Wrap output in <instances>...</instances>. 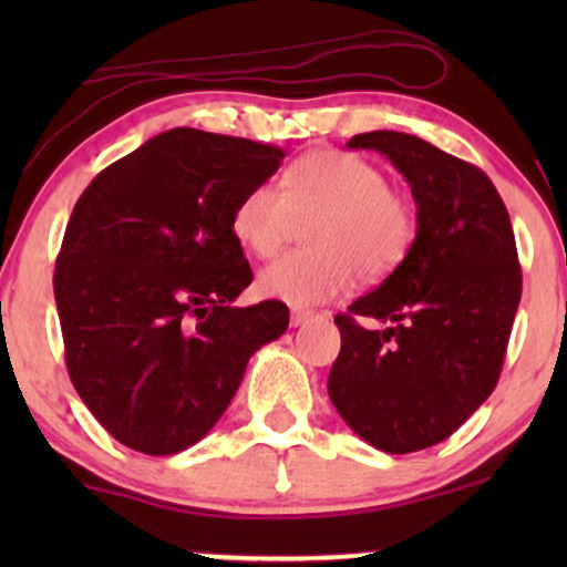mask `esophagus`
Returning <instances> with one entry per match:
<instances>
[{"mask_svg": "<svg viewBox=\"0 0 567 567\" xmlns=\"http://www.w3.org/2000/svg\"><path fill=\"white\" fill-rule=\"evenodd\" d=\"M311 317H315V311H303V309H292V315H290V324L292 328H298V324H303V322H309Z\"/></svg>", "mask_w": 567, "mask_h": 567, "instance_id": "1", "label": "esophagus"}]
</instances>
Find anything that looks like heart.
Listing matches in <instances>:
<instances>
[{"instance_id":"heart-1","label":"heart","mask_w":567,"mask_h":567,"mask_svg":"<svg viewBox=\"0 0 567 567\" xmlns=\"http://www.w3.org/2000/svg\"><path fill=\"white\" fill-rule=\"evenodd\" d=\"M311 220L309 245L279 256L258 275V292L292 309L347 296L357 279H381L408 256L415 237L413 210L386 175L347 152H309L285 171L282 184H256L231 213L237 243L256 256H275L296 218Z\"/></svg>"}]
</instances>
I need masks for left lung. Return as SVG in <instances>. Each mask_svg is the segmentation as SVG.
I'll return each mask as SVG.
<instances>
[{"label":"left lung","instance_id":"left-lung-1","mask_svg":"<svg viewBox=\"0 0 567 567\" xmlns=\"http://www.w3.org/2000/svg\"><path fill=\"white\" fill-rule=\"evenodd\" d=\"M347 146L392 159L419 210L402 264L336 317L341 354L328 394L370 445L415 453L451 437L496 389L523 296L517 245L480 167L394 130ZM360 319L388 328L370 331Z\"/></svg>","mask_w":567,"mask_h":567}]
</instances>
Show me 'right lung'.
<instances>
[{
	"label": "right lung",
	"mask_w": 567,
	"mask_h": 567,
	"mask_svg": "<svg viewBox=\"0 0 567 567\" xmlns=\"http://www.w3.org/2000/svg\"><path fill=\"white\" fill-rule=\"evenodd\" d=\"M269 143L175 127L97 173L55 261L66 368L90 413L146 455L216 426L288 306H231L252 282L231 213L277 173Z\"/></svg>",
	"instance_id": "add662e5"
}]
</instances>
